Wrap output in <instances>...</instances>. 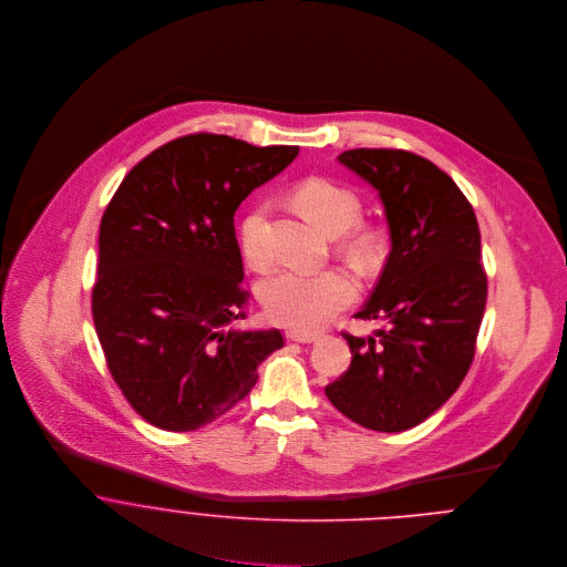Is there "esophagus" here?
Masks as SVG:
<instances>
[{"label":"esophagus","mask_w":567,"mask_h":567,"mask_svg":"<svg viewBox=\"0 0 567 567\" xmlns=\"http://www.w3.org/2000/svg\"><path fill=\"white\" fill-rule=\"evenodd\" d=\"M286 338H288V340H295V342H303V344L319 340L317 333H308V331H301V329H290V331H286Z\"/></svg>","instance_id":"34e87169"}]
</instances>
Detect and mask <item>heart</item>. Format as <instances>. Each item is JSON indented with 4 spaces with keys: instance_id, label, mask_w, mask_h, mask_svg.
I'll use <instances>...</instances> for the list:
<instances>
[{
    "instance_id": "obj_1",
    "label": "heart",
    "mask_w": 567,
    "mask_h": 567,
    "mask_svg": "<svg viewBox=\"0 0 567 567\" xmlns=\"http://www.w3.org/2000/svg\"><path fill=\"white\" fill-rule=\"evenodd\" d=\"M295 200L301 212L327 234L336 236L347 231L344 246L353 255L369 257L375 252L378 234L371 229H353V223L360 216V200L351 189L327 178H308L295 189ZM266 216V207L259 205L240 225V250L246 264L252 268H264L270 261ZM353 295V281L340 270L310 272L284 268L266 277L259 288L261 303L272 321L303 331L327 323L336 312L351 303Z\"/></svg>"
}]
</instances>
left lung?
Listing matches in <instances>:
<instances>
[{"label": "left lung", "instance_id": "left-lung-1", "mask_svg": "<svg viewBox=\"0 0 567 567\" xmlns=\"http://www.w3.org/2000/svg\"><path fill=\"white\" fill-rule=\"evenodd\" d=\"M338 162L369 181L384 205L391 252L355 319L375 336H342L349 369L324 395L378 432H404L445 404L465 380L486 306L474 207L450 174L414 153L355 148Z\"/></svg>", "mask_w": 567, "mask_h": 567}]
</instances>
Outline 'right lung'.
I'll return each mask as SVG.
<instances>
[{
  "instance_id": "right-lung-1",
  "label": "right lung",
  "mask_w": 567,
  "mask_h": 567,
  "mask_svg": "<svg viewBox=\"0 0 567 567\" xmlns=\"http://www.w3.org/2000/svg\"><path fill=\"white\" fill-rule=\"evenodd\" d=\"M299 155L227 135L172 140L137 163L100 223L93 324L106 367L140 416L198 430L250 393L279 329L240 331L243 252L234 214Z\"/></svg>"
}]
</instances>
